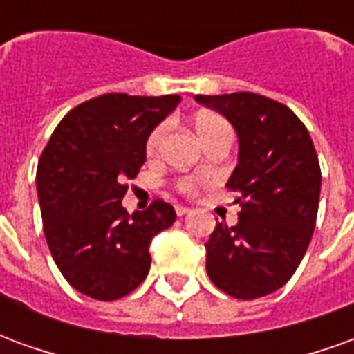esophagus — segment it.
<instances>
[{
  "label": "esophagus",
  "mask_w": 354,
  "mask_h": 354,
  "mask_svg": "<svg viewBox=\"0 0 354 354\" xmlns=\"http://www.w3.org/2000/svg\"><path fill=\"white\" fill-rule=\"evenodd\" d=\"M189 212V208L187 207H180V205H176V214L178 216H185Z\"/></svg>",
  "instance_id": "esophagus-1"
}]
</instances>
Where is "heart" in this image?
Listing matches in <instances>:
<instances>
[{
	"label": "heart",
	"mask_w": 354,
	"mask_h": 354,
	"mask_svg": "<svg viewBox=\"0 0 354 354\" xmlns=\"http://www.w3.org/2000/svg\"><path fill=\"white\" fill-rule=\"evenodd\" d=\"M165 131H167V124H159V127H155L153 131H151L146 142L147 153L153 155L159 149L162 136H165ZM195 131H197L203 142L214 138V136H220V134H225V132H231L230 124H227V121L223 117H220L218 113H208V111L207 113H199V115L195 117ZM193 187H195V182L189 180V178H185V180L180 182V189L182 192H192Z\"/></svg>",
	"instance_id": "1"
}]
</instances>
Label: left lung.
I'll list each match as a JSON object with an SVG mask.
<instances>
[{
	"instance_id": "8db88e82",
	"label": "left lung",
	"mask_w": 354,
	"mask_h": 354,
	"mask_svg": "<svg viewBox=\"0 0 354 354\" xmlns=\"http://www.w3.org/2000/svg\"><path fill=\"white\" fill-rule=\"evenodd\" d=\"M195 100L222 113L239 138L225 184L239 195V222L216 223L205 245L207 273L237 299L267 296L290 281L311 243L322 178L313 140L292 109L261 94Z\"/></svg>"
}]
</instances>
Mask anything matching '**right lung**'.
<instances>
[{
  "mask_svg": "<svg viewBox=\"0 0 354 354\" xmlns=\"http://www.w3.org/2000/svg\"><path fill=\"white\" fill-rule=\"evenodd\" d=\"M178 94H102L58 123L37 165V197L53 260L73 288L100 301L131 294L151 266L149 243L176 212L157 199L144 212L121 205L146 162V142L180 104Z\"/></svg>",
  "mask_w": 354,
  "mask_h": 354,
  "instance_id": "add662e5",
  "label": "right lung"
}]
</instances>
